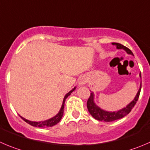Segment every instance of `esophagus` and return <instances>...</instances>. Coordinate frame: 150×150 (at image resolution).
Masks as SVG:
<instances>
[{
	"mask_svg": "<svg viewBox=\"0 0 150 150\" xmlns=\"http://www.w3.org/2000/svg\"><path fill=\"white\" fill-rule=\"evenodd\" d=\"M86 83V79L85 78H81L79 81V85H84Z\"/></svg>",
	"mask_w": 150,
	"mask_h": 150,
	"instance_id": "esophagus-1",
	"label": "esophagus"
}]
</instances>
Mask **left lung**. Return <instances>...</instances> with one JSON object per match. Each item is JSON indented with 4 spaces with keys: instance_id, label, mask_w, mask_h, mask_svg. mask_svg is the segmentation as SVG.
Listing matches in <instances>:
<instances>
[{
    "instance_id": "obj_1",
    "label": "left lung",
    "mask_w": 150,
    "mask_h": 150,
    "mask_svg": "<svg viewBox=\"0 0 150 150\" xmlns=\"http://www.w3.org/2000/svg\"><path fill=\"white\" fill-rule=\"evenodd\" d=\"M112 45L117 46V49H124L127 53L133 55V53H132V51L130 49L127 48L125 46L122 45L120 44V43L113 42ZM140 77L142 78L141 73ZM141 88H142V83H141L140 88H139V91H138L137 94H136L134 100H133L130 104L127 105L125 108H122V110H118V111L115 112L105 111V110H103V109H101L100 108H99L97 105H96L95 103H94V94H93L92 92H91V94H90L89 97H88V100H87V108H88V110L90 113V114H91L95 120H99V121L113 122L115 121V120H120V119H122V117H125L126 115H127V114L131 111L133 108L134 107L135 105H136V102L139 100V97L141 92Z\"/></svg>"
}]
</instances>
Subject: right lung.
I'll list each match as a JSON object with an SVG mask.
<instances>
[{
    "label": "right lung",
    "instance_id": "right-lung-1",
    "mask_svg": "<svg viewBox=\"0 0 150 150\" xmlns=\"http://www.w3.org/2000/svg\"><path fill=\"white\" fill-rule=\"evenodd\" d=\"M75 89V88H74L73 89L71 90L69 92H68L67 94L65 95L64 97V99L63 100V104H62V108H61L60 110H59V114H57L56 116H55L54 117H53V118L50 119V120H45V121L44 122H31V121H29V120H25V119H24L23 117H20L22 119H23V120H24L25 122H27L28 124L30 125L33 126V127H52V126L53 125H56L57 123H59V122H60L61 119L62 118V117H63V114H64V103H65V100H66V99L67 98L68 96H69L71 94V93L72 92V91H74V90Z\"/></svg>",
    "mask_w": 150,
    "mask_h": 150
}]
</instances>
